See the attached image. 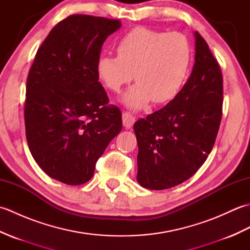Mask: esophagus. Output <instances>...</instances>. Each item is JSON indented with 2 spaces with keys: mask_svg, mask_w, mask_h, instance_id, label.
<instances>
[{
  "mask_svg": "<svg viewBox=\"0 0 250 250\" xmlns=\"http://www.w3.org/2000/svg\"><path fill=\"white\" fill-rule=\"evenodd\" d=\"M135 122V117L130 114V113H124L122 114V124H124V126L125 129H130L132 128V125H134Z\"/></svg>",
  "mask_w": 250,
  "mask_h": 250,
  "instance_id": "esophagus-1",
  "label": "esophagus"
}]
</instances>
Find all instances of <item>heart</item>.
Wrapping results in <instances>:
<instances>
[{
  "mask_svg": "<svg viewBox=\"0 0 250 250\" xmlns=\"http://www.w3.org/2000/svg\"><path fill=\"white\" fill-rule=\"evenodd\" d=\"M117 55H101L95 73L106 88L119 92L133 78L137 82L122 95V103L142 109L152 100L164 103L176 95L187 79L192 46L182 33L136 26L117 44Z\"/></svg>",
  "mask_w": 250,
  "mask_h": 250,
  "instance_id": "heart-1",
  "label": "heart"
}]
</instances>
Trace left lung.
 Listing matches in <instances>:
<instances>
[{
	"instance_id": "8db88e82",
	"label": "left lung",
	"mask_w": 250,
	"mask_h": 250,
	"mask_svg": "<svg viewBox=\"0 0 250 250\" xmlns=\"http://www.w3.org/2000/svg\"><path fill=\"white\" fill-rule=\"evenodd\" d=\"M194 65L187 83L163 108L134 124L137 183L151 190L189 179L213 149L222 114V75L208 45L194 32Z\"/></svg>"
}]
</instances>
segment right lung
<instances>
[{
    "label": "right lung",
    "instance_id": "add662e5",
    "mask_svg": "<svg viewBox=\"0 0 250 250\" xmlns=\"http://www.w3.org/2000/svg\"><path fill=\"white\" fill-rule=\"evenodd\" d=\"M121 22L72 15L50 31L26 81L24 122L30 151L43 171L66 185L93 176L95 163L122 129L121 113L95 73L103 43Z\"/></svg>",
    "mask_w": 250,
    "mask_h": 250
}]
</instances>
